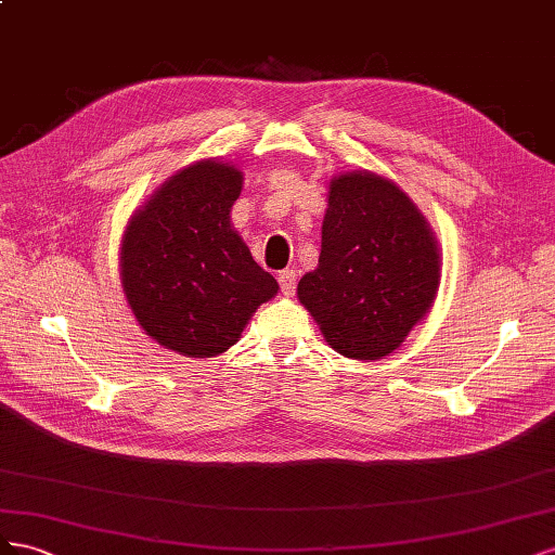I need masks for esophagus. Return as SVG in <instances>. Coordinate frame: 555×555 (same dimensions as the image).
<instances>
[{
	"label": "esophagus",
	"mask_w": 555,
	"mask_h": 555,
	"mask_svg": "<svg viewBox=\"0 0 555 555\" xmlns=\"http://www.w3.org/2000/svg\"><path fill=\"white\" fill-rule=\"evenodd\" d=\"M295 283H297V272L295 269H283L279 272V286L283 295H293L295 293Z\"/></svg>",
	"instance_id": "esophagus-1"
}]
</instances>
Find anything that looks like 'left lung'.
<instances>
[{
  "mask_svg": "<svg viewBox=\"0 0 555 555\" xmlns=\"http://www.w3.org/2000/svg\"><path fill=\"white\" fill-rule=\"evenodd\" d=\"M439 264L435 234L400 185L346 171L330 181L319 267L297 297L337 353L372 362L430 311Z\"/></svg>",
  "mask_w": 555,
  "mask_h": 555,
  "instance_id": "left-lung-1",
  "label": "left lung"
}]
</instances>
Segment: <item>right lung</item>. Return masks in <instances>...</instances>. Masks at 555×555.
Segmentation results:
<instances>
[{"label":"right lung","instance_id":"right-lung-1","mask_svg":"<svg viewBox=\"0 0 555 555\" xmlns=\"http://www.w3.org/2000/svg\"><path fill=\"white\" fill-rule=\"evenodd\" d=\"M242 183L244 173L230 163H193L157 188L125 228L122 293L146 335L179 356L228 351L279 293L232 228Z\"/></svg>","mask_w":555,"mask_h":555}]
</instances>
